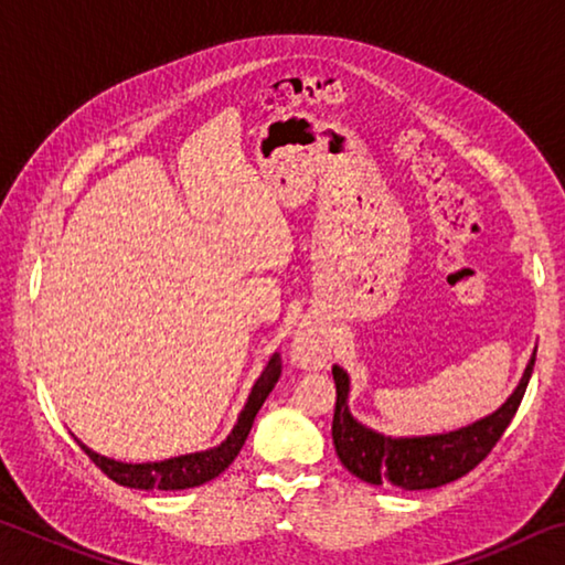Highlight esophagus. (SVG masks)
<instances>
[{"instance_id":"34e87169","label":"esophagus","mask_w":565,"mask_h":565,"mask_svg":"<svg viewBox=\"0 0 565 565\" xmlns=\"http://www.w3.org/2000/svg\"><path fill=\"white\" fill-rule=\"evenodd\" d=\"M294 359L301 363V366H319L327 356V341H323L319 333L313 331H301L296 333L294 339Z\"/></svg>"}]
</instances>
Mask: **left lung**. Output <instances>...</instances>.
Returning <instances> with one entry per match:
<instances>
[{
	"label": "left lung",
	"instance_id": "1",
	"mask_svg": "<svg viewBox=\"0 0 565 565\" xmlns=\"http://www.w3.org/2000/svg\"><path fill=\"white\" fill-rule=\"evenodd\" d=\"M533 363L535 351L525 363L519 386L493 414L454 428V431L428 436H386L353 418L349 411L351 379L337 363L331 369L333 381H337V411H333L331 424L337 456L353 476L374 486L424 491L451 483L481 463L509 428L531 381Z\"/></svg>",
	"mask_w": 565,
	"mask_h": 565
}]
</instances>
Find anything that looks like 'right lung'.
I'll list each match as a JSON object with an SVG mask.
<instances>
[{
    "mask_svg": "<svg viewBox=\"0 0 565 565\" xmlns=\"http://www.w3.org/2000/svg\"><path fill=\"white\" fill-rule=\"evenodd\" d=\"M281 376V356L279 353H271L269 363H266L262 376L256 379L252 386V394H248L246 404L238 414L236 424L222 444L214 448H206V451H194L174 458H164V461H147V463H127L117 461V458L102 456L92 451L87 444H82V451L87 454L94 463H97L104 473H107L111 481H117L127 489H141V491H181V489H194V486H202L212 481L222 471L232 466L234 458L242 451L248 431H252L254 418L264 406L266 396L271 394L276 381Z\"/></svg>",
    "mask_w": 565,
    "mask_h": 565,
    "instance_id": "obj_1",
    "label": "right lung"
}]
</instances>
